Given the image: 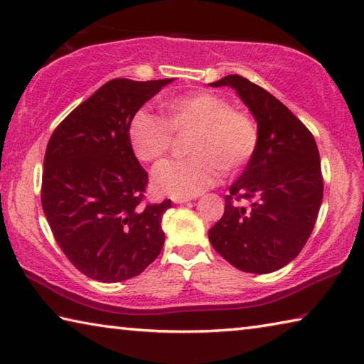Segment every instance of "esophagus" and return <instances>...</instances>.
Returning <instances> with one entry per match:
<instances>
[{
  "label": "esophagus",
  "mask_w": 364,
  "mask_h": 364,
  "mask_svg": "<svg viewBox=\"0 0 364 364\" xmlns=\"http://www.w3.org/2000/svg\"><path fill=\"white\" fill-rule=\"evenodd\" d=\"M171 200L175 202V204H184V202H188V200H191L193 199V197H183V196H171L170 197Z\"/></svg>",
  "instance_id": "1"
}]
</instances>
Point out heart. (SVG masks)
<instances>
[{
  "label": "heart",
  "instance_id": "b5f03b06",
  "mask_svg": "<svg viewBox=\"0 0 364 364\" xmlns=\"http://www.w3.org/2000/svg\"><path fill=\"white\" fill-rule=\"evenodd\" d=\"M162 117L139 110L128 127V139L143 162H160L173 149L175 134L193 133V157L160 165L154 186L170 196L191 197L213 186L221 171L236 173L247 165L258 146L255 120L221 95L194 91L164 101Z\"/></svg>",
  "mask_w": 364,
  "mask_h": 364
}]
</instances>
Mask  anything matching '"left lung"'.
Returning a JSON list of instances; mask_svg holds the SVG:
<instances>
[{
	"instance_id": "left-lung-1",
	"label": "left lung",
	"mask_w": 364,
	"mask_h": 364,
	"mask_svg": "<svg viewBox=\"0 0 364 364\" xmlns=\"http://www.w3.org/2000/svg\"><path fill=\"white\" fill-rule=\"evenodd\" d=\"M231 86L258 123V146L225 196V213L208 231L213 249L245 273H271L304 249L323 200L321 160L311 132L279 100L239 75Z\"/></svg>"
}]
</instances>
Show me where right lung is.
<instances>
[{"instance_id":"1","label":"right lung","mask_w":364,"mask_h":364,"mask_svg":"<svg viewBox=\"0 0 364 364\" xmlns=\"http://www.w3.org/2000/svg\"><path fill=\"white\" fill-rule=\"evenodd\" d=\"M171 78H114L53 132L45 154L41 205L60 250L101 282L134 278L164 247L171 200L146 204L149 181L128 139L133 115Z\"/></svg>"}]
</instances>
